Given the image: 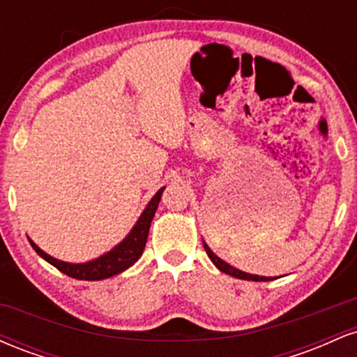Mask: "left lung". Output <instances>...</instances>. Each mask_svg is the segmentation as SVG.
<instances>
[{
    "mask_svg": "<svg viewBox=\"0 0 357 357\" xmlns=\"http://www.w3.org/2000/svg\"><path fill=\"white\" fill-rule=\"evenodd\" d=\"M203 247H204V250H206V253H208V257H210V260L213 261V264H215V267L218 268L220 272L227 273V275H231V277H235V278H241V280H253V282H268V280H273V278H277V277L253 275V273H247V272H243V270L235 268V267H233V265L227 264V261H225V260H221V258L216 255V253L213 252L210 247H208V243L204 240H203Z\"/></svg>",
    "mask_w": 357,
    "mask_h": 357,
    "instance_id": "1",
    "label": "left lung"
}]
</instances>
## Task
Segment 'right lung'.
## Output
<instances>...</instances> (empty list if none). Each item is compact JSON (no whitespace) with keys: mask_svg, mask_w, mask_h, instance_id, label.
<instances>
[{"mask_svg":"<svg viewBox=\"0 0 357 357\" xmlns=\"http://www.w3.org/2000/svg\"><path fill=\"white\" fill-rule=\"evenodd\" d=\"M165 188H161V190L151 198V202L147 203L144 211L141 213L136 225L132 227V230L127 233L126 238L122 240L121 243H117L112 250L105 252L104 255L93 258V260L84 261V264H70V261L59 260V258L45 253L30 236H28V241H30L31 247H33L35 252L38 253L43 260H47L48 264L53 265V267L59 268L61 273H65V275L77 278V280H104V278L114 277L117 275V273L124 272V270L129 267H132L139 258H141L142 252H144L146 248L151 221L154 218Z\"/></svg>","mask_w":357,"mask_h":357,"instance_id":"1","label":"right lung"}]
</instances>
